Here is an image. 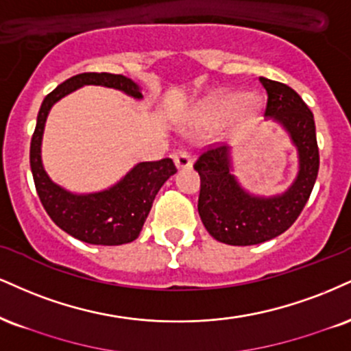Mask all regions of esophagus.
I'll return each mask as SVG.
<instances>
[{
    "label": "esophagus",
    "instance_id": "obj_1",
    "mask_svg": "<svg viewBox=\"0 0 351 351\" xmlns=\"http://www.w3.org/2000/svg\"><path fill=\"white\" fill-rule=\"evenodd\" d=\"M173 160H175V165L178 170H184V168H191L193 167V160L191 155L188 154L186 150H178L175 155H173Z\"/></svg>",
    "mask_w": 351,
    "mask_h": 351
}]
</instances>
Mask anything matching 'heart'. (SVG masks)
<instances>
[{
    "label": "heart",
    "instance_id": "b5f03b06",
    "mask_svg": "<svg viewBox=\"0 0 351 351\" xmlns=\"http://www.w3.org/2000/svg\"><path fill=\"white\" fill-rule=\"evenodd\" d=\"M258 99L253 95L221 93L201 108V111L196 114V121L197 124H213L219 119L229 124H242L255 117Z\"/></svg>",
    "mask_w": 351,
    "mask_h": 351
}]
</instances>
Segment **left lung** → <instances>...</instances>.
<instances>
[{"instance_id": "left-lung-1", "label": "left lung", "mask_w": 351, "mask_h": 351, "mask_svg": "<svg viewBox=\"0 0 351 351\" xmlns=\"http://www.w3.org/2000/svg\"><path fill=\"white\" fill-rule=\"evenodd\" d=\"M268 101L265 117L278 122L298 150V173L285 193L261 196L245 189L234 173L229 145L210 147L194 163L201 176L197 201L206 230L227 245H256L288 230L309 199L319 173V147L311 109L288 84L260 77Z\"/></svg>"}]
</instances>
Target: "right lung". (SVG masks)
I'll use <instances>...</instances> for the list:
<instances>
[{
    "label": "right lung",
    "mask_w": 351,
    "mask_h": 351,
    "mask_svg": "<svg viewBox=\"0 0 351 351\" xmlns=\"http://www.w3.org/2000/svg\"><path fill=\"white\" fill-rule=\"evenodd\" d=\"M112 88L134 99H142L137 83L112 73H80L58 84L42 101L31 141V170L42 206L50 219L71 237L91 245H122L132 242L149 216L155 196L165 181L176 173L171 158L134 165L112 186L95 193H71L57 184L42 163V137L45 121L55 103L86 86Z\"/></svg>",
    "instance_id": "obj_1"
}]
</instances>
